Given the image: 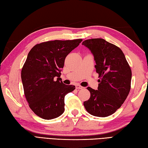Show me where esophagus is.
I'll use <instances>...</instances> for the list:
<instances>
[{
  "instance_id": "34e87169",
  "label": "esophagus",
  "mask_w": 148,
  "mask_h": 148,
  "mask_svg": "<svg viewBox=\"0 0 148 148\" xmlns=\"http://www.w3.org/2000/svg\"><path fill=\"white\" fill-rule=\"evenodd\" d=\"M76 89H78V90L83 89V86H81V85H79V84H77V85L76 86Z\"/></svg>"
}]
</instances>
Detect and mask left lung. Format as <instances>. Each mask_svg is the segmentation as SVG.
Returning a JSON list of instances; mask_svg holds the SVG:
<instances>
[{
  "label": "left lung",
  "instance_id": "left-lung-1",
  "mask_svg": "<svg viewBox=\"0 0 148 148\" xmlns=\"http://www.w3.org/2000/svg\"><path fill=\"white\" fill-rule=\"evenodd\" d=\"M83 45L93 53L100 78L98 90L87 88L90 98L83 104L90 114L107 117L126 100L131 88V69L121 49L104 39H87Z\"/></svg>",
  "mask_w": 148,
  "mask_h": 148
}]
</instances>
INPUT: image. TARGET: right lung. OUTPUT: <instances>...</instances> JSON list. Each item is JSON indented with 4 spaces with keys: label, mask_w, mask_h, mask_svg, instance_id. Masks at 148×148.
Returning <instances> with one entry per match:
<instances>
[{
    "label": "right lung",
    "mask_w": 148,
    "mask_h": 148,
    "mask_svg": "<svg viewBox=\"0 0 148 148\" xmlns=\"http://www.w3.org/2000/svg\"><path fill=\"white\" fill-rule=\"evenodd\" d=\"M83 39L55 40L37 44L30 49L22 67L24 94L30 108L40 118L51 119L64 112L65 96L75 86L61 81L66 56Z\"/></svg>",
    "instance_id": "right-lung-1"
}]
</instances>
